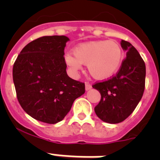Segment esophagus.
Returning a JSON list of instances; mask_svg holds the SVG:
<instances>
[{
    "label": "esophagus",
    "instance_id": "34e87169",
    "mask_svg": "<svg viewBox=\"0 0 160 160\" xmlns=\"http://www.w3.org/2000/svg\"><path fill=\"white\" fill-rule=\"evenodd\" d=\"M85 86H86V90H90V89L92 88V86H91V85H90L89 82H86Z\"/></svg>",
    "mask_w": 160,
    "mask_h": 160
}]
</instances>
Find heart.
Segmentation results:
<instances>
[{
    "instance_id": "obj_1",
    "label": "heart",
    "mask_w": 160,
    "mask_h": 160,
    "mask_svg": "<svg viewBox=\"0 0 160 160\" xmlns=\"http://www.w3.org/2000/svg\"><path fill=\"white\" fill-rule=\"evenodd\" d=\"M73 55L65 59L73 70L87 65L89 73L98 80L107 79L116 73L123 59L121 46L114 41H94L82 43L73 49Z\"/></svg>"
}]
</instances>
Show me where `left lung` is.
I'll use <instances>...</instances> for the list:
<instances>
[{"mask_svg":"<svg viewBox=\"0 0 160 160\" xmlns=\"http://www.w3.org/2000/svg\"><path fill=\"white\" fill-rule=\"evenodd\" d=\"M121 46L127 50V57L116 74L92 86L101 94V100L94 107V111L100 119L108 123H119L129 117L142 98L145 89L144 61L130 42L122 40Z\"/></svg>","mask_w":160,"mask_h":160,"instance_id":"obj_1","label":"left lung"}]
</instances>
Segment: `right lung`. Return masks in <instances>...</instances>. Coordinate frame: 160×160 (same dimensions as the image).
Listing matches in <instances>:
<instances>
[{
    "instance_id": "1",
    "label": "right lung",
    "mask_w": 160,
    "mask_h": 160,
    "mask_svg": "<svg viewBox=\"0 0 160 160\" xmlns=\"http://www.w3.org/2000/svg\"><path fill=\"white\" fill-rule=\"evenodd\" d=\"M66 36H45L29 42L17 58L12 78L24 111L40 122L54 124L85 93V83L66 73Z\"/></svg>"
}]
</instances>
